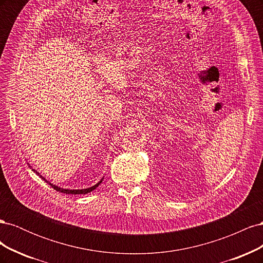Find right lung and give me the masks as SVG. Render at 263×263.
<instances>
[{"label": "right lung", "mask_w": 263, "mask_h": 263, "mask_svg": "<svg viewBox=\"0 0 263 263\" xmlns=\"http://www.w3.org/2000/svg\"><path fill=\"white\" fill-rule=\"evenodd\" d=\"M28 165H29V168H30L31 170H33L34 172H36V173H37V176H39V177H41L44 181H46L47 183H48V184H49L51 187H53L55 191H58V192H62V193H66V194H86V193H90V192H92L93 190L97 189V187L101 184V183H102L103 179H104V178H102V179L97 183V184H94L93 186L86 187V189H81V190H79V189H78V190H74V189H73V190H70V189H63V187H60V186L55 185V184H52L51 182H49L48 180H46V179H45V177H43L41 173L37 172V170H35V169L31 168V165H30L29 163H28Z\"/></svg>", "instance_id": "obj_1"}]
</instances>
